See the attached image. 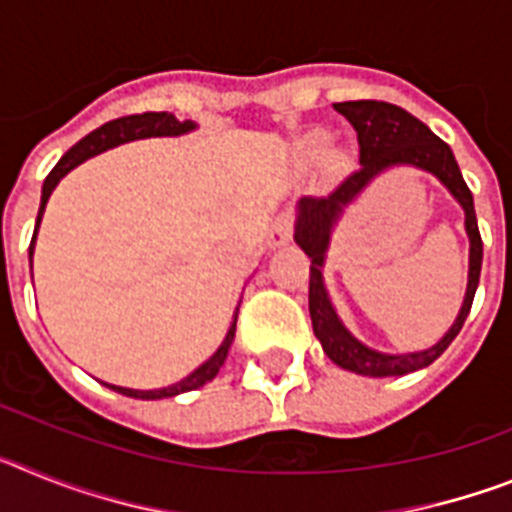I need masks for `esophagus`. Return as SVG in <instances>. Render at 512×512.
Returning a JSON list of instances; mask_svg holds the SVG:
<instances>
[{
	"mask_svg": "<svg viewBox=\"0 0 512 512\" xmlns=\"http://www.w3.org/2000/svg\"><path fill=\"white\" fill-rule=\"evenodd\" d=\"M292 233H295V217L289 215V212H282V215L274 217V223H271L269 246L271 248L284 246V243H289Z\"/></svg>",
	"mask_w": 512,
	"mask_h": 512,
	"instance_id": "1",
	"label": "esophagus"
}]
</instances>
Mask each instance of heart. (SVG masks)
I'll return each mask as SVG.
<instances>
[{"mask_svg":"<svg viewBox=\"0 0 512 512\" xmlns=\"http://www.w3.org/2000/svg\"><path fill=\"white\" fill-rule=\"evenodd\" d=\"M325 146H328V138L325 135H310L305 140V146H302V153L307 158H320L325 153Z\"/></svg>","mask_w":512,"mask_h":512,"instance_id":"obj_1","label":"heart"}]
</instances>
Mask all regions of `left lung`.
<instances>
[{
    "label": "left lung",
    "mask_w": 512,
    "mask_h": 512,
    "mask_svg": "<svg viewBox=\"0 0 512 512\" xmlns=\"http://www.w3.org/2000/svg\"><path fill=\"white\" fill-rule=\"evenodd\" d=\"M343 117H346L356 130L359 140V169L348 174L343 182L330 189L323 197H302L300 200V220H297L295 241L302 251L312 259L310 264V318L312 330L318 341L323 343V351L333 364L348 372L364 374V377H402V374L418 372L423 366L433 364L438 356L451 346L459 336L461 325L472 310L474 292L479 284V271H482V235L477 228V212H474L472 192H469L464 176H461L459 164H456L451 148L443 143L438 135L428 130V125L395 107L390 102H377V99H356V102H338L333 104ZM397 163H413L419 168L431 170L442 179L460 204L468 212V232L473 248L470 249V284L465 307L452 330L441 342L428 352L408 357H390L379 355L366 349L355 341L337 320L335 311L329 305L322 287V265L324 248L327 247L329 225L335 222L342 205L353 199L356 193L371 181L379 170Z\"/></svg>",
    "instance_id": "1"
}]
</instances>
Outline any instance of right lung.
<instances>
[{"label": "right lung", "instance_id": "right-lung-1", "mask_svg": "<svg viewBox=\"0 0 512 512\" xmlns=\"http://www.w3.org/2000/svg\"><path fill=\"white\" fill-rule=\"evenodd\" d=\"M192 128H194L192 120H176V117L169 115V112H143V115H128V117H117V120L104 122L102 128L92 130L87 138H81L74 148H69V151L63 153L61 161L53 166L51 174L45 176L43 197H40V210H38V225H40V217H43L45 202H48L51 192L56 189V184L61 182L63 176L69 174L74 166H79L81 161H87L89 156H97V153L107 151V148L112 146L128 143V140L151 138V135H179V133H187V130ZM38 225H35V233H38ZM33 243H35V235H33V241H30V266H33ZM235 323H238V310H235V320L233 325H230L223 346L217 348L215 356L207 359L197 372H192L179 384H171V387H164V390H146V392L128 390V387H115V384H107V387H112V390L120 392V395L138 397V400H161V397H174V395H182V392L197 390V387L207 384L210 379H215L217 372H220V366H223L225 359H228V348L235 338Z\"/></svg>", "mask_w": 512, "mask_h": 512}]
</instances>
